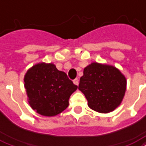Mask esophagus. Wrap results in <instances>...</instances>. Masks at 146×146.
Listing matches in <instances>:
<instances>
[{
	"mask_svg": "<svg viewBox=\"0 0 146 146\" xmlns=\"http://www.w3.org/2000/svg\"><path fill=\"white\" fill-rule=\"evenodd\" d=\"M73 83H74L75 85L78 86V84H79V80H78L77 78H76L75 80H73Z\"/></svg>",
	"mask_w": 146,
	"mask_h": 146,
	"instance_id": "obj_1",
	"label": "esophagus"
}]
</instances>
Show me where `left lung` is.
Listing matches in <instances>:
<instances>
[{"label":"left lung","mask_w":146,"mask_h":146,"mask_svg":"<svg viewBox=\"0 0 146 146\" xmlns=\"http://www.w3.org/2000/svg\"><path fill=\"white\" fill-rule=\"evenodd\" d=\"M79 90L85 95L90 109L108 113L122 103L126 90V79L115 66L94 62L84 68Z\"/></svg>","instance_id":"8db88e82"}]
</instances>
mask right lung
I'll list each match as a JSON object with an SVG mask.
<instances>
[{
    "label": "right lung",
    "instance_id": "obj_1",
    "mask_svg": "<svg viewBox=\"0 0 146 146\" xmlns=\"http://www.w3.org/2000/svg\"><path fill=\"white\" fill-rule=\"evenodd\" d=\"M24 80L31 107L44 116H54L65 110L71 94L77 89L53 63L35 64L27 70Z\"/></svg>",
    "mask_w": 146,
    "mask_h": 146
}]
</instances>
